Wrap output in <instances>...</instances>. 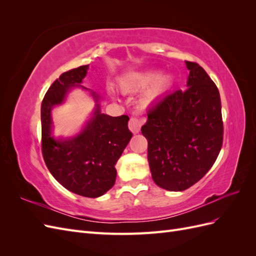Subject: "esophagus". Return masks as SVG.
<instances>
[{
	"mask_svg": "<svg viewBox=\"0 0 256 256\" xmlns=\"http://www.w3.org/2000/svg\"><path fill=\"white\" fill-rule=\"evenodd\" d=\"M142 124H143V120L141 118H136V116H132V118H131L129 120L128 126H129V129L131 130V132L138 134V131H140Z\"/></svg>",
	"mask_w": 256,
	"mask_h": 256,
	"instance_id": "34e87169",
	"label": "esophagus"
}]
</instances>
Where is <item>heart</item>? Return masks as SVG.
<instances>
[{
  "label": "heart",
  "mask_w": 256,
  "mask_h": 256,
  "mask_svg": "<svg viewBox=\"0 0 256 256\" xmlns=\"http://www.w3.org/2000/svg\"><path fill=\"white\" fill-rule=\"evenodd\" d=\"M150 82L152 83L150 86L144 92L145 102H152L161 92H164L171 85L172 79L168 74L159 76V72L157 70H147L129 74L120 80V85L124 90L141 88Z\"/></svg>",
  "instance_id": "1"
}]
</instances>
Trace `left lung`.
Instances as JSON below:
<instances>
[{"label": "left lung", "mask_w": 256, "mask_h": 256, "mask_svg": "<svg viewBox=\"0 0 256 256\" xmlns=\"http://www.w3.org/2000/svg\"><path fill=\"white\" fill-rule=\"evenodd\" d=\"M188 88L166 95L147 113L142 134L147 159L157 186L184 191L214 166L223 142L218 88L204 69L186 60Z\"/></svg>", "instance_id": "left-lung-1"}]
</instances>
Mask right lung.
Returning <instances> with one entry per match:
<instances>
[{"label": "right lung", "mask_w": 256, "mask_h": 256, "mask_svg": "<svg viewBox=\"0 0 256 256\" xmlns=\"http://www.w3.org/2000/svg\"><path fill=\"white\" fill-rule=\"evenodd\" d=\"M88 69V65H84L62 74L46 92L42 104V150L46 166L64 188L85 198H98L114 186L115 164L132 136L128 116L112 118L102 113L97 104L79 134L69 138L52 136L53 106L64 102L72 88L82 86ZM92 96L98 102L96 92H92Z\"/></svg>", "instance_id": "right-lung-1"}]
</instances>
